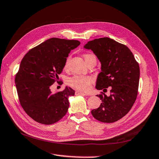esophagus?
<instances>
[{
    "mask_svg": "<svg viewBox=\"0 0 159 159\" xmlns=\"http://www.w3.org/2000/svg\"><path fill=\"white\" fill-rule=\"evenodd\" d=\"M75 93H76V95H88L87 93H83V92H81V91H76L75 92Z\"/></svg>",
    "mask_w": 159,
    "mask_h": 159,
    "instance_id": "esophagus-1",
    "label": "esophagus"
}]
</instances>
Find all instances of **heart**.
I'll use <instances>...</instances> for the list:
<instances>
[{
    "instance_id": "1",
    "label": "heart",
    "mask_w": 159,
    "mask_h": 159,
    "mask_svg": "<svg viewBox=\"0 0 159 159\" xmlns=\"http://www.w3.org/2000/svg\"><path fill=\"white\" fill-rule=\"evenodd\" d=\"M92 58L96 59L95 55L93 54L87 53V54L84 55V60H85L86 63H87ZM68 61H69V57L67 58V60L66 61L65 66H64L65 68L68 67ZM93 79L90 76L75 75L68 79V84L72 88L75 89L85 92L89 89L91 84L93 83Z\"/></svg>"
}]
</instances>
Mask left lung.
<instances>
[{
	"mask_svg": "<svg viewBox=\"0 0 159 159\" xmlns=\"http://www.w3.org/2000/svg\"><path fill=\"white\" fill-rule=\"evenodd\" d=\"M84 48L93 51L101 62L95 87L104 92L110 89L109 96L103 92L98 95L102 103L91 114L99 121L114 123L129 112L137 98L139 64L126 45L108 37L89 41Z\"/></svg>",
	"mask_w": 159,
	"mask_h": 159,
	"instance_id": "obj_1",
	"label": "left lung"
}]
</instances>
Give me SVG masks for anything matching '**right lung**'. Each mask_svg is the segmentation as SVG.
<instances>
[{"mask_svg":"<svg viewBox=\"0 0 159 159\" xmlns=\"http://www.w3.org/2000/svg\"><path fill=\"white\" fill-rule=\"evenodd\" d=\"M76 40L51 38L32 48L22 59L15 82L20 104L33 120L44 125L60 120L68 112V98L75 91L66 87L53 93L51 86L61 73Z\"/></svg>","mask_w":159,"mask_h":159,"instance_id":"obj_1","label":"right lung"}]
</instances>
